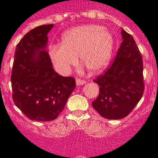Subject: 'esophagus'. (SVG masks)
Masks as SVG:
<instances>
[{
    "label": "esophagus",
    "mask_w": 158,
    "mask_h": 158,
    "mask_svg": "<svg viewBox=\"0 0 158 158\" xmlns=\"http://www.w3.org/2000/svg\"><path fill=\"white\" fill-rule=\"evenodd\" d=\"M75 81H76L77 85H79H79H82V84H84L85 83H86V81H85V80L80 79H79V78H77Z\"/></svg>",
    "instance_id": "esophagus-1"
}]
</instances>
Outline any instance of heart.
<instances>
[{
    "label": "heart",
    "instance_id": "heart-1",
    "mask_svg": "<svg viewBox=\"0 0 158 158\" xmlns=\"http://www.w3.org/2000/svg\"><path fill=\"white\" fill-rule=\"evenodd\" d=\"M112 45V37L106 28L89 24L66 32L62 37L61 44L51 46L49 55L60 74H67L76 64L78 56L89 71L98 72L108 64Z\"/></svg>",
    "mask_w": 158,
    "mask_h": 158
}]
</instances>
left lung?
<instances>
[{"instance_id":"left-lung-1","label":"left lung","mask_w":158,"mask_h":158,"mask_svg":"<svg viewBox=\"0 0 158 158\" xmlns=\"http://www.w3.org/2000/svg\"><path fill=\"white\" fill-rule=\"evenodd\" d=\"M122 38L112 64L94 80L99 85V94L92 105L110 120L127 116L144 91L142 54L130 33L122 30Z\"/></svg>"}]
</instances>
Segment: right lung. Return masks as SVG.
<instances>
[{
	"label": "right lung",
	"mask_w": 158,
	"mask_h": 158,
	"mask_svg": "<svg viewBox=\"0 0 158 158\" xmlns=\"http://www.w3.org/2000/svg\"><path fill=\"white\" fill-rule=\"evenodd\" d=\"M53 24L36 27L17 44L11 72L12 98L32 120L51 121L64 109L76 84L74 77L59 75L45 48Z\"/></svg>",
	"instance_id": "obj_1"
}]
</instances>
